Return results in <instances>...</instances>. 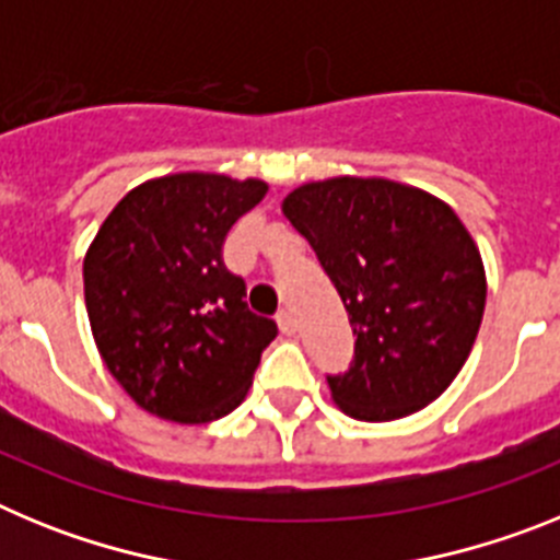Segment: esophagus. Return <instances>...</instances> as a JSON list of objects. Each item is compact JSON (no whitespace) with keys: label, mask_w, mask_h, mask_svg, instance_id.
Instances as JSON below:
<instances>
[{"label":"esophagus","mask_w":560,"mask_h":560,"mask_svg":"<svg viewBox=\"0 0 560 560\" xmlns=\"http://www.w3.org/2000/svg\"><path fill=\"white\" fill-rule=\"evenodd\" d=\"M277 325H280V330H283L285 336L296 334V316H294V311H291V308L280 311V314H277Z\"/></svg>","instance_id":"1"}]
</instances>
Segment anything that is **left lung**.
I'll list each match as a JSON object with an SVG mask.
<instances>
[{
  "instance_id": "left-lung-1",
  "label": "left lung",
  "mask_w": 560,
  "mask_h": 560,
  "mask_svg": "<svg viewBox=\"0 0 560 560\" xmlns=\"http://www.w3.org/2000/svg\"><path fill=\"white\" fill-rule=\"evenodd\" d=\"M283 215L308 237L339 291L355 359L328 378L345 415L384 423L446 393L477 341L482 255L443 199L381 176L305 182Z\"/></svg>"
}]
</instances>
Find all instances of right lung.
<instances>
[{"mask_svg":"<svg viewBox=\"0 0 560 560\" xmlns=\"http://www.w3.org/2000/svg\"><path fill=\"white\" fill-rule=\"evenodd\" d=\"M264 179L167 173L128 190L83 257L97 353L128 398L171 423H210L246 398L277 325L246 308L221 264Z\"/></svg>","mask_w":560,"mask_h":560,"instance_id":"obj_1","label":"right lung"}]
</instances>
